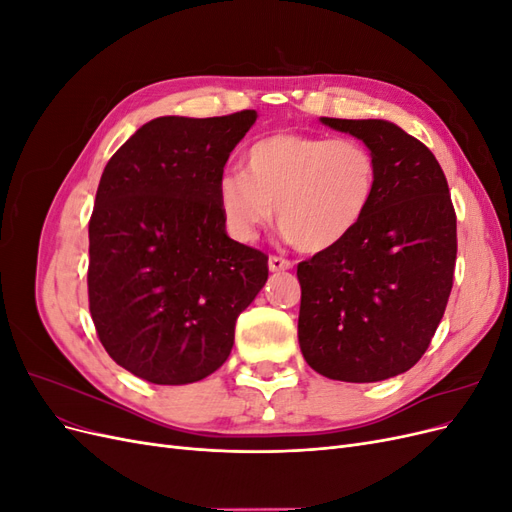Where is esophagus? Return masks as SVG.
I'll use <instances>...</instances> for the list:
<instances>
[{
    "label": "esophagus",
    "mask_w": 512,
    "mask_h": 512,
    "mask_svg": "<svg viewBox=\"0 0 512 512\" xmlns=\"http://www.w3.org/2000/svg\"><path fill=\"white\" fill-rule=\"evenodd\" d=\"M269 269H271L273 273H277V271H288V269H292V262H290L288 258H282V256H271V258H269Z\"/></svg>",
    "instance_id": "34e87169"
}]
</instances>
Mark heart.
I'll list each match as a JSON object with an SVG mask.
<instances>
[{
    "mask_svg": "<svg viewBox=\"0 0 512 512\" xmlns=\"http://www.w3.org/2000/svg\"><path fill=\"white\" fill-rule=\"evenodd\" d=\"M243 162L245 173L218 179L224 226L243 243L277 215L301 252H329L363 224L378 194L376 153L354 138L275 132L247 147Z\"/></svg>",
    "mask_w": 512,
    "mask_h": 512,
    "instance_id": "obj_1",
    "label": "heart"
}]
</instances>
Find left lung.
Returning a JSON list of instances; mask_svg holds the SVG:
<instances>
[{"instance_id": "left-lung-1", "label": "left lung", "mask_w": 512, "mask_h": 512, "mask_svg": "<svg viewBox=\"0 0 512 512\" xmlns=\"http://www.w3.org/2000/svg\"><path fill=\"white\" fill-rule=\"evenodd\" d=\"M376 153L367 218L329 252L299 262V344L307 365L342 382L404 374L425 354L451 297L457 215L436 156L384 119H333Z\"/></svg>"}]
</instances>
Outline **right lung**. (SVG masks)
<instances>
[{
  "label": "right lung",
  "mask_w": 512,
  "mask_h": 512,
  "mask_svg": "<svg viewBox=\"0 0 512 512\" xmlns=\"http://www.w3.org/2000/svg\"><path fill=\"white\" fill-rule=\"evenodd\" d=\"M256 111L158 117L108 160L89 220V312L111 359L153 384L220 369L269 256L226 235L218 179Z\"/></svg>",
  "instance_id": "obj_1"
}]
</instances>
